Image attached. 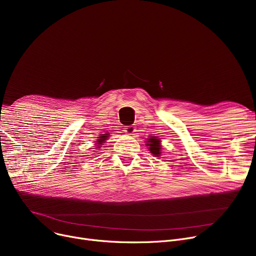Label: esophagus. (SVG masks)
<instances>
[{
    "mask_svg": "<svg viewBox=\"0 0 256 256\" xmlns=\"http://www.w3.org/2000/svg\"><path fill=\"white\" fill-rule=\"evenodd\" d=\"M136 126H126L124 130V132L128 134V135H134V132H136V128H135Z\"/></svg>",
    "mask_w": 256,
    "mask_h": 256,
    "instance_id": "obj_1",
    "label": "esophagus"
}]
</instances>
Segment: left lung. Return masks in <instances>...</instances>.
Here are the masks:
<instances>
[{
    "mask_svg": "<svg viewBox=\"0 0 256 256\" xmlns=\"http://www.w3.org/2000/svg\"><path fill=\"white\" fill-rule=\"evenodd\" d=\"M147 146H148L150 152L152 154V156H160L162 152V145H160V140L158 139V137H150V139H147Z\"/></svg>",
    "mask_w": 256,
    "mask_h": 256,
    "instance_id": "1",
    "label": "left lung"
}]
</instances>
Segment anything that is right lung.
Returning <instances> with one entry per match:
<instances>
[{
    "mask_svg": "<svg viewBox=\"0 0 256 256\" xmlns=\"http://www.w3.org/2000/svg\"><path fill=\"white\" fill-rule=\"evenodd\" d=\"M100 139H98V141H96V144H98V147L96 148H100V144H102V143H104V141L108 139V134H104V135H102L100 137H98ZM98 152V150H96Z\"/></svg>",
    "mask_w": 256,
    "mask_h": 256,
    "instance_id": "add662e5",
    "label": "right lung"
}]
</instances>
